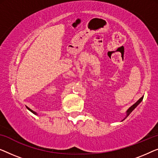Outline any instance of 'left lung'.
<instances>
[{"mask_svg": "<svg viewBox=\"0 0 158 158\" xmlns=\"http://www.w3.org/2000/svg\"><path fill=\"white\" fill-rule=\"evenodd\" d=\"M143 97H144V96H143V97H142L140 99H138V100H137V101L136 102H135V103L134 104H133V105H132V106H130V108H129L127 110V112H126V116H125V117H124V119H123V120H122V121H123V120H124V119H125L127 118V117L129 116V115H130V113H131V112H132V111H133V110H135V108H136L137 106H138V105H139V103H141V102H142V101H143Z\"/></svg>", "mask_w": 158, "mask_h": 158, "instance_id": "left-lung-1", "label": "left lung"}]
</instances>
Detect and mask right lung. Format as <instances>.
<instances>
[{
    "label": "right lung",
    "instance_id": "1",
    "mask_svg": "<svg viewBox=\"0 0 158 158\" xmlns=\"http://www.w3.org/2000/svg\"><path fill=\"white\" fill-rule=\"evenodd\" d=\"M26 108H27V109H28V110L30 111V112H31L33 113V114H35V115H38V114H37V113H36V112H34V111H33L32 110H31V109H30L29 107H28V106H26Z\"/></svg>",
    "mask_w": 158,
    "mask_h": 158
}]
</instances>
